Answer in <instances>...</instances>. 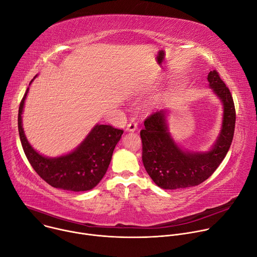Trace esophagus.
<instances>
[{"label":"esophagus","instance_id":"34e87169","mask_svg":"<svg viewBox=\"0 0 257 257\" xmlns=\"http://www.w3.org/2000/svg\"><path fill=\"white\" fill-rule=\"evenodd\" d=\"M137 130V123L135 121H131L128 125H127V128H126V131L128 132H134Z\"/></svg>","mask_w":257,"mask_h":257}]
</instances>
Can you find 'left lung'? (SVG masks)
<instances>
[{
  "label": "left lung",
  "mask_w": 257,
  "mask_h": 257,
  "mask_svg": "<svg viewBox=\"0 0 257 257\" xmlns=\"http://www.w3.org/2000/svg\"><path fill=\"white\" fill-rule=\"evenodd\" d=\"M207 81L223 104L221 131L209 151L183 150L169 131L167 108L144 121L145 128L140 131L143 166L153 181L163 189L199 185L213 174L230 149L236 121L233 97L216 70L208 73Z\"/></svg>",
  "instance_id": "left-lung-1"
}]
</instances>
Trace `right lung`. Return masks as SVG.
<instances>
[{
	"instance_id": "right-lung-1",
	"label": "right lung",
	"mask_w": 257,
	"mask_h": 257,
	"mask_svg": "<svg viewBox=\"0 0 257 257\" xmlns=\"http://www.w3.org/2000/svg\"><path fill=\"white\" fill-rule=\"evenodd\" d=\"M28 90L29 87L20 102L18 130L23 151L34 171L55 188L74 192L94 188L111 163L115 146L121 139L123 130L109 125L96 124L71 153L56 158L45 157L32 148L23 130L22 114Z\"/></svg>"
}]
</instances>
